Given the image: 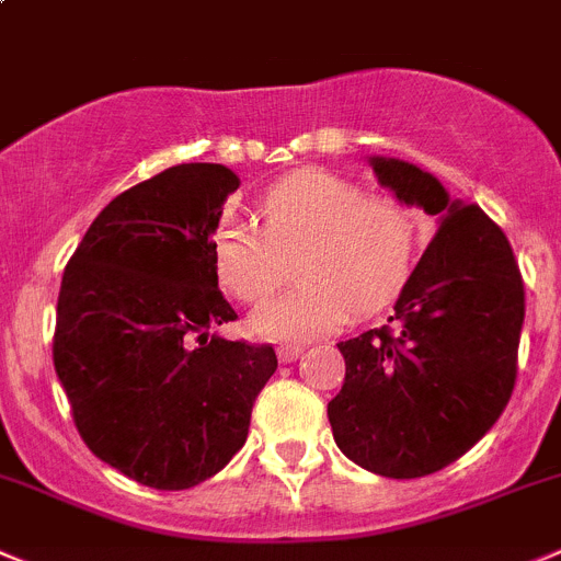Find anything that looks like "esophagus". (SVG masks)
Masks as SVG:
<instances>
[{"label":"esophagus","instance_id":"obj_1","mask_svg":"<svg viewBox=\"0 0 561 561\" xmlns=\"http://www.w3.org/2000/svg\"><path fill=\"white\" fill-rule=\"evenodd\" d=\"M305 354V345H279L276 348V357H279V363H296L298 357Z\"/></svg>","mask_w":561,"mask_h":561}]
</instances>
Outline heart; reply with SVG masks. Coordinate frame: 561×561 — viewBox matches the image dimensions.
I'll return each instance as SVG.
<instances>
[{
	"mask_svg": "<svg viewBox=\"0 0 561 561\" xmlns=\"http://www.w3.org/2000/svg\"><path fill=\"white\" fill-rule=\"evenodd\" d=\"M263 227L221 224L213 238L218 279L243 301L271 296L301 256V285L256 307L251 334L301 343L334 332L359 312L385 307L410 279L417 251L412 209L396 198L365 196L329 171H298L276 182L260 202Z\"/></svg>",
	"mask_w": 561,
	"mask_h": 561,
	"instance_id": "heart-1",
	"label": "heart"
}]
</instances>
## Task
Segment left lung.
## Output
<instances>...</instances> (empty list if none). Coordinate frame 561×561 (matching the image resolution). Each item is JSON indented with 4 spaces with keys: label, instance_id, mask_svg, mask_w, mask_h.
<instances>
[{
    "label": "left lung",
    "instance_id": "1",
    "mask_svg": "<svg viewBox=\"0 0 561 561\" xmlns=\"http://www.w3.org/2000/svg\"><path fill=\"white\" fill-rule=\"evenodd\" d=\"M381 187L437 218L401 287L392 327L337 343L343 390L329 401L334 443L387 479L457 462L504 412L517 376L523 279L506 234L476 204L399 157H368Z\"/></svg>",
    "mask_w": 561,
    "mask_h": 561
}]
</instances>
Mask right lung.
<instances>
[{
	"label": "right lung",
	"instance_id": "right-lung-1",
	"mask_svg": "<svg viewBox=\"0 0 561 561\" xmlns=\"http://www.w3.org/2000/svg\"><path fill=\"white\" fill-rule=\"evenodd\" d=\"M240 187L218 162H182L96 216L57 296L55 370L85 446L154 490L216 476L249 437L271 345L209 334L234 321L213 234Z\"/></svg>",
	"mask_w": 561,
	"mask_h": 561
}]
</instances>
